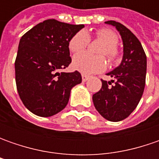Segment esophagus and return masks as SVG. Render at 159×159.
I'll return each instance as SVG.
<instances>
[{
    "label": "esophagus",
    "instance_id": "obj_1",
    "mask_svg": "<svg viewBox=\"0 0 159 159\" xmlns=\"http://www.w3.org/2000/svg\"><path fill=\"white\" fill-rule=\"evenodd\" d=\"M81 77H82L83 81H87V80H88L89 79V76H88V75H85V74H82V75H81Z\"/></svg>",
    "mask_w": 159,
    "mask_h": 159
}]
</instances>
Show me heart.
I'll list each match as a JSON object with an SVG mask.
<instances>
[{
	"mask_svg": "<svg viewBox=\"0 0 159 159\" xmlns=\"http://www.w3.org/2000/svg\"><path fill=\"white\" fill-rule=\"evenodd\" d=\"M95 38L104 43V47L101 50L102 55H105L112 63L117 62L119 57V51L117 47L119 43L118 35L112 30L102 28L96 31ZM89 34L86 31L81 30L74 34L70 40L69 49L73 53L81 52L89 46ZM72 66L75 70L84 74H93L105 70L107 63L103 57H95L89 53L83 52L77 54L73 57Z\"/></svg>",
	"mask_w": 159,
	"mask_h": 159,
	"instance_id": "heart-1",
	"label": "heart"
}]
</instances>
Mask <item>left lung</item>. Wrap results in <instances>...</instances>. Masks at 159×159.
I'll list each match as a JSON object with an SVG mask.
<instances>
[{"label": "left lung", "instance_id": "1", "mask_svg": "<svg viewBox=\"0 0 159 159\" xmlns=\"http://www.w3.org/2000/svg\"><path fill=\"white\" fill-rule=\"evenodd\" d=\"M105 24L115 26L119 32L124 54L121 64L107 73L113 80L108 82L101 80L102 88L93 95V102L104 119L118 122L126 119L134 111L143 96L147 57L141 42L129 29L113 20Z\"/></svg>", "mask_w": 159, "mask_h": 159}]
</instances>
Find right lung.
Wrapping results in <instances>:
<instances>
[{
    "mask_svg": "<svg viewBox=\"0 0 159 159\" xmlns=\"http://www.w3.org/2000/svg\"><path fill=\"white\" fill-rule=\"evenodd\" d=\"M83 27L48 19L22 36L15 61L16 84L31 112L40 117L60 112L69 102L71 89L81 83L79 71L58 70L71 63L69 42Z\"/></svg>",
    "mask_w": 159,
    "mask_h": 159,
    "instance_id": "right-lung-1",
    "label": "right lung"
}]
</instances>
